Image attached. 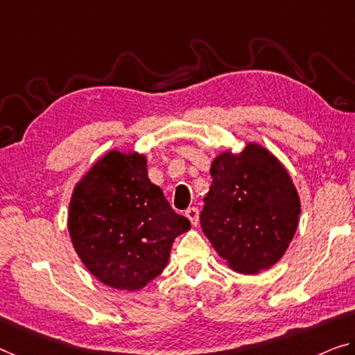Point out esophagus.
I'll return each mask as SVG.
<instances>
[{"label": "esophagus", "mask_w": 355, "mask_h": 355, "mask_svg": "<svg viewBox=\"0 0 355 355\" xmlns=\"http://www.w3.org/2000/svg\"><path fill=\"white\" fill-rule=\"evenodd\" d=\"M185 216H187V219L192 222L193 227L198 225V222H200V212H198V209H196V208H189L187 211H185Z\"/></svg>", "instance_id": "esophagus-1"}]
</instances>
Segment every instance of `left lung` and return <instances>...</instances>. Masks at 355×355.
I'll return each mask as SVG.
<instances>
[{"label":"left lung","instance_id":"obj_1","mask_svg":"<svg viewBox=\"0 0 355 355\" xmlns=\"http://www.w3.org/2000/svg\"><path fill=\"white\" fill-rule=\"evenodd\" d=\"M200 214L203 233L233 271L257 275L282 259L297 232L300 196L291 174L259 143L223 150Z\"/></svg>","mask_w":355,"mask_h":355}]
</instances>
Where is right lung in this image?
<instances>
[{
  "label": "right lung",
  "instance_id": "right-lung-1",
  "mask_svg": "<svg viewBox=\"0 0 355 355\" xmlns=\"http://www.w3.org/2000/svg\"><path fill=\"white\" fill-rule=\"evenodd\" d=\"M190 222L147 176L139 152L109 150L74 185L68 232L76 254L103 284L139 291L160 275Z\"/></svg>",
  "mask_w": 355,
  "mask_h": 355
}]
</instances>
